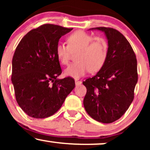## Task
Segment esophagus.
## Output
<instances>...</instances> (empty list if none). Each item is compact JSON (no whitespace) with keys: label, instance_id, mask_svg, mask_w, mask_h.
I'll use <instances>...</instances> for the list:
<instances>
[{"label":"esophagus","instance_id":"esophagus-1","mask_svg":"<svg viewBox=\"0 0 150 150\" xmlns=\"http://www.w3.org/2000/svg\"><path fill=\"white\" fill-rule=\"evenodd\" d=\"M82 83V81L81 80H75V85H80Z\"/></svg>","mask_w":150,"mask_h":150}]
</instances>
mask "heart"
I'll list each match as a JSON object with an SVG mask.
<instances>
[{
	"label": "heart",
	"instance_id": "obj_1",
	"mask_svg": "<svg viewBox=\"0 0 150 150\" xmlns=\"http://www.w3.org/2000/svg\"><path fill=\"white\" fill-rule=\"evenodd\" d=\"M68 45L58 43L56 54L63 65L68 64L71 53H75L76 61L65 70L66 76L80 78L90 71L95 73L102 68L108 56V43L104 38L94 37L82 30L70 34L67 37Z\"/></svg>",
	"mask_w": 150,
	"mask_h": 150
}]
</instances>
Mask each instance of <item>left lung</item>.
<instances>
[{
    "instance_id": "obj_1",
    "label": "left lung",
    "mask_w": 150,
    "mask_h": 150,
    "mask_svg": "<svg viewBox=\"0 0 150 150\" xmlns=\"http://www.w3.org/2000/svg\"><path fill=\"white\" fill-rule=\"evenodd\" d=\"M104 32L108 56L102 68L82 82L87 88L83 104L93 119L111 123L123 116L134 99L137 82L135 53L126 38L111 27L92 28Z\"/></svg>"
}]
</instances>
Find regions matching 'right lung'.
Instances as JSON below:
<instances>
[{"instance_id":"add662e5","label":"right lung","mask_w":150,"mask_h":150,"mask_svg":"<svg viewBox=\"0 0 150 150\" xmlns=\"http://www.w3.org/2000/svg\"><path fill=\"white\" fill-rule=\"evenodd\" d=\"M73 28L45 24L22 38L12 61L11 80L19 106L29 116L45 118L56 113L75 86L62 73L56 46Z\"/></svg>"}]
</instances>
